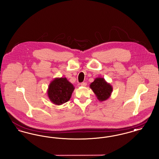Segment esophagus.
Listing matches in <instances>:
<instances>
[{"label": "esophagus", "instance_id": "1", "mask_svg": "<svg viewBox=\"0 0 159 159\" xmlns=\"http://www.w3.org/2000/svg\"><path fill=\"white\" fill-rule=\"evenodd\" d=\"M86 85H87V83H85V82H82V83H80V86H83V87H85Z\"/></svg>", "mask_w": 159, "mask_h": 159}]
</instances>
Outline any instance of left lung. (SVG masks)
<instances>
[{"mask_svg":"<svg viewBox=\"0 0 159 159\" xmlns=\"http://www.w3.org/2000/svg\"><path fill=\"white\" fill-rule=\"evenodd\" d=\"M89 87L99 101H104L108 99L113 92L112 86L107 82L102 77H97L91 83Z\"/></svg>","mask_w":159,"mask_h":159,"instance_id":"left-lung-1","label":"left lung"}]
</instances>
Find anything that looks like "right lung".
I'll list each match as a JSON object with an SVG mask.
<instances>
[{
	"label": "right lung",
	"instance_id": "right-lung-1",
	"mask_svg": "<svg viewBox=\"0 0 159 159\" xmlns=\"http://www.w3.org/2000/svg\"><path fill=\"white\" fill-rule=\"evenodd\" d=\"M74 90L73 84L66 77H57L49 84L47 94L53 104L60 106L70 100Z\"/></svg>",
	"mask_w": 159,
	"mask_h": 159
}]
</instances>
